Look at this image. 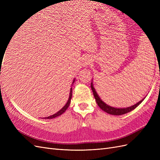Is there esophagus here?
Wrapping results in <instances>:
<instances>
[{"mask_svg": "<svg viewBox=\"0 0 160 160\" xmlns=\"http://www.w3.org/2000/svg\"><path fill=\"white\" fill-rule=\"evenodd\" d=\"M88 63H89V62H88V61H85V65H88Z\"/></svg>", "mask_w": 160, "mask_h": 160, "instance_id": "obj_1", "label": "esophagus"}]
</instances>
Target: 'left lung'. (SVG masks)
<instances>
[{
	"instance_id": "1",
	"label": "left lung",
	"mask_w": 160,
	"mask_h": 160,
	"mask_svg": "<svg viewBox=\"0 0 160 160\" xmlns=\"http://www.w3.org/2000/svg\"><path fill=\"white\" fill-rule=\"evenodd\" d=\"M91 88L92 91H93V95H94V98L95 99L96 102H97V103H98L99 107L103 111H105L106 113H108L111 114V115H123V114H125V113H127L129 112V111H132V110H133L134 109L136 108L138 106L140 103H141L145 99V98H143V99H142L141 101H139V102L137 103L136 104H135L132 106H130V107H128V108H113V107H111V106H109L108 104H106L105 103H104L103 101L100 99L99 95H98V93H97V92H96L95 88H93V83H91Z\"/></svg>"
}]
</instances>
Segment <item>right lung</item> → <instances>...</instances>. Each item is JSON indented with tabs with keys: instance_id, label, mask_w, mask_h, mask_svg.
Instances as JSON below:
<instances>
[{
	"instance_id": "add662e5",
	"label": "right lung",
	"mask_w": 160,
	"mask_h": 160,
	"mask_svg": "<svg viewBox=\"0 0 160 160\" xmlns=\"http://www.w3.org/2000/svg\"><path fill=\"white\" fill-rule=\"evenodd\" d=\"M74 82H75V79H74L73 81H72V83H73ZM71 98H72V88H71V89H70L69 99H68V101H67V103L65 105L64 107L62 108L61 110H59V111H58V112H57L56 113H55L54 115H51V116H49V117L44 118V119H53V118H55L58 117V116H59V115H61V114L65 112V111L67 110V109L68 108L69 106L70 103H71Z\"/></svg>"
}]
</instances>
